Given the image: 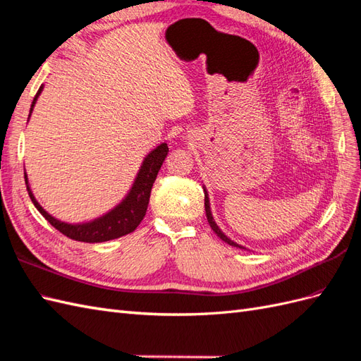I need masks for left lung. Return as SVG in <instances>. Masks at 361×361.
I'll use <instances>...</instances> for the list:
<instances>
[{"label":"left lung","instance_id":"obj_1","mask_svg":"<svg viewBox=\"0 0 361 361\" xmlns=\"http://www.w3.org/2000/svg\"><path fill=\"white\" fill-rule=\"evenodd\" d=\"M204 209H206V216H207V221H209V226H210V228L212 230H214V232L221 238V239H223V241L224 243H227L228 245H233V247H239V248H243L241 245H238L236 243H233L232 241V239H230V238H227L223 232H221V230H219V227L215 224V221H214V218H212V214H210V206H209V197H207V193H204Z\"/></svg>","mask_w":361,"mask_h":361}]
</instances>
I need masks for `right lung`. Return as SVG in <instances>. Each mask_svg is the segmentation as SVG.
I'll return each instance as SVG.
<instances>
[{"label": "right lung", "instance_id": "obj_1", "mask_svg": "<svg viewBox=\"0 0 361 361\" xmlns=\"http://www.w3.org/2000/svg\"><path fill=\"white\" fill-rule=\"evenodd\" d=\"M42 87L39 88L38 92H36V96L32 102L30 113L35 106L36 99L39 96ZM168 152H169V147L166 143H161L159 147H155V149L145 159L142 169L135 178L134 186L131 192H129V195L123 200L122 204H118L114 210H111L105 216H102L96 221H91V223H87V224H78V226L66 224V223H61L58 219H54L51 215H49L47 212L39 206V202L35 200L33 193L29 188V183H27V175L24 173L27 192H29V197L35 204V207L41 212V215L47 219L54 228L59 230L62 235H66L67 238L75 239V241H80V243L109 241V239H116L134 232V230L138 227V224L142 223L143 216L146 215L147 204H149L152 184L157 178V173H159Z\"/></svg>", "mask_w": 361, "mask_h": 361}]
</instances>
